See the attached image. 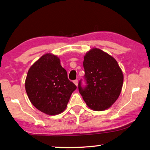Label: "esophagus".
Wrapping results in <instances>:
<instances>
[{
    "label": "esophagus",
    "mask_w": 150,
    "mask_h": 150,
    "mask_svg": "<svg viewBox=\"0 0 150 150\" xmlns=\"http://www.w3.org/2000/svg\"><path fill=\"white\" fill-rule=\"evenodd\" d=\"M73 82H74V83L76 85V86H78V80H74V81H73Z\"/></svg>",
    "instance_id": "34e87169"
}]
</instances>
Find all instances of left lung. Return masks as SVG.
Returning <instances> with one entry per match:
<instances>
[{
  "label": "left lung",
  "instance_id": "left-lung-1",
  "mask_svg": "<svg viewBox=\"0 0 150 150\" xmlns=\"http://www.w3.org/2000/svg\"><path fill=\"white\" fill-rule=\"evenodd\" d=\"M87 87L78 84L79 91L90 109L103 111L110 108L122 89L123 74L117 61L98 48L93 47L84 56Z\"/></svg>",
  "mask_w": 150,
  "mask_h": 150
}]
</instances>
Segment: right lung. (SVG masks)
<instances>
[{
    "instance_id": "add662e5",
    "label": "right lung",
    "mask_w": 150,
    "mask_h": 150,
    "mask_svg": "<svg viewBox=\"0 0 150 150\" xmlns=\"http://www.w3.org/2000/svg\"><path fill=\"white\" fill-rule=\"evenodd\" d=\"M25 87L33 105L50 115L63 112L76 89L68 79L60 59L50 53L42 55L30 67Z\"/></svg>"
}]
</instances>
